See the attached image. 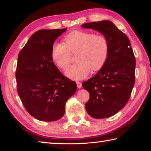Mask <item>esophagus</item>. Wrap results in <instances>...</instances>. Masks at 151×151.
<instances>
[{
    "mask_svg": "<svg viewBox=\"0 0 151 151\" xmlns=\"http://www.w3.org/2000/svg\"><path fill=\"white\" fill-rule=\"evenodd\" d=\"M76 84H77V87L78 88H81L82 87V84H81V82L77 81V82H76Z\"/></svg>",
    "mask_w": 151,
    "mask_h": 151,
    "instance_id": "esophagus-1",
    "label": "esophagus"
}]
</instances>
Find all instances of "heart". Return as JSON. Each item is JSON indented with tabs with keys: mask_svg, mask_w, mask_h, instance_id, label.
I'll return each mask as SVG.
<instances>
[{
	"mask_svg": "<svg viewBox=\"0 0 151 151\" xmlns=\"http://www.w3.org/2000/svg\"><path fill=\"white\" fill-rule=\"evenodd\" d=\"M65 45L55 43L51 48V57L59 68L65 69L69 65L71 54H76L77 63L67 68L65 75L73 80H82L90 70H99L106 63L109 45L104 35L75 30L64 38Z\"/></svg>",
	"mask_w": 151,
	"mask_h": 151,
	"instance_id": "b5f03b06",
	"label": "heart"
}]
</instances>
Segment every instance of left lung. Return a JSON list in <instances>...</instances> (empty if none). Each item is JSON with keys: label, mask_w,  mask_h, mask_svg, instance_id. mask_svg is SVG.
Here are the masks:
<instances>
[{"label": "left lung", "mask_w": 151, "mask_h": 151, "mask_svg": "<svg viewBox=\"0 0 151 151\" xmlns=\"http://www.w3.org/2000/svg\"><path fill=\"white\" fill-rule=\"evenodd\" d=\"M82 28L100 32L108 40V59L96 75L83 83L90 94L87 113L96 119L111 117L127 103L135 84V59L127 35L109 20L84 24Z\"/></svg>", "instance_id": "left-lung-1"}]
</instances>
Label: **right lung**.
I'll return each mask as SVG.
<instances>
[{
    "mask_svg": "<svg viewBox=\"0 0 151 151\" xmlns=\"http://www.w3.org/2000/svg\"><path fill=\"white\" fill-rule=\"evenodd\" d=\"M66 30H38L18 55L16 73L18 95L28 113L40 121L61 119L67 101L77 88L75 82L63 75L51 57L55 41Z\"/></svg>",
    "mask_w": 151,
    "mask_h": 151,
    "instance_id": "right-lung-1",
    "label": "right lung"
}]
</instances>
